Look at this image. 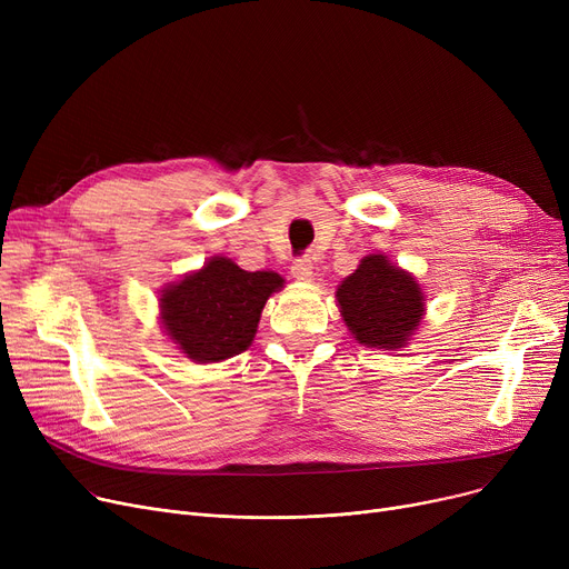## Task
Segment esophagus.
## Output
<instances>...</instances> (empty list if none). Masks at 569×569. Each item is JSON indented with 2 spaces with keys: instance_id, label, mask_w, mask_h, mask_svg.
<instances>
[{
  "instance_id": "34e87169",
  "label": "esophagus",
  "mask_w": 569,
  "mask_h": 569,
  "mask_svg": "<svg viewBox=\"0 0 569 569\" xmlns=\"http://www.w3.org/2000/svg\"><path fill=\"white\" fill-rule=\"evenodd\" d=\"M292 277L297 281H313L316 277V267L311 262V258H297L292 262Z\"/></svg>"
}]
</instances>
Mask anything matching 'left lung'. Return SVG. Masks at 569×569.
I'll list each match as a JSON object with an SVG mask.
<instances>
[{"instance_id": "8db88e82", "label": "left lung", "mask_w": 569, "mask_h": 569, "mask_svg": "<svg viewBox=\"0 0 569 569\" xmlns=\"http://www.w3.org/2000/svg\"><path fill=\"white\" fill-rule=\"evenodd\" d=\"M337 307L357 343L399 350L420 330L427 295L408 269L385 253H369L337 286Z\"/></svg>"}]
</instances>
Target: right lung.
Segmentation results:
<instances>
[{"label":"right lung","instance_id":"obj_1","mask_svg":"<svg viewBox=\"0 0 569 569\" xmlns=\"http://www.w3.org/2000/svg\"><path fill=\"white\" fill-rule=\"evenodd\" d=\"M286 279L272 269L247 272L226 256L163 286L159 320L172 346L196 365H214L244 352L258 332L260 313Z\"/></svg>","mask_w":569,"mask_h":569}]
</instances>
